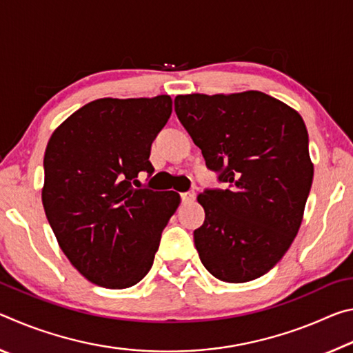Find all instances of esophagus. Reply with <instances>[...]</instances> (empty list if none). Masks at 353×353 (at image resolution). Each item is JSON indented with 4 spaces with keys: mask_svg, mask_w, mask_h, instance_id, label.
<instances>
[{
    "mask_svg": "<svg viewBox=\"0 0 353 353\" xmlns=\"http://www.w3.org/2000/svg\"><path fill=\"white\" fill-rule=\"evenodd\" d=\"M182 201L183 202H193L194 201V191H187V193H182Z\"/></svg>",
    "mask_w": 353,
    "mask_h": 353,
    "instance_id": "34e87169",
    "label": "esophagus"
}]
</instances>
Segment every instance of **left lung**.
<instances>
[{
  "instance_id": "left-lung-1",
  "label": "left lung",
  "mask_w": 353,
  "mask_h": 353,
  "mask_svg": "<svg viewBox=\"0 0 353 353\" xmlns=\"http://www.w3.org/2000/svg\"><path fill=\"white\" fill-rule=\"evenodd\" d=\"M174 109L208 168L229 185L198 194L205 212L194 230L202 265L227 283L261 277L302 224L314 171L305 123L256 90L177 94Z\"/></svg>"
}]
</instances>
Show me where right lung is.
Returning <instances> with one entry per match:
<instances>
[{
	"label": "right lung",
	"instance_id": "obj_1",
	"mask_svg": "<svg viewBox=\"0 0 353 353\" xmlns=\"http://www.w3.org/2000/svg\"><path fill=\"white\" fill-rule=\"evenodd\" d=\"M171 112L170 94L94 99L48 141L41 202L62 252L88 282L123 290L151 270L181 196L134 187L139 172L152 174V140Z\"/></svg>",
	"mask_w": 353,
	"mask_h": 353
}]
</instances>
